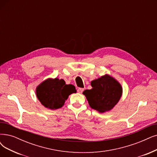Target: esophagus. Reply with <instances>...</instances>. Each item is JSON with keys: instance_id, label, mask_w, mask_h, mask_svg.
Returning a JSON list of instances; mask_svg holds the SVG:
<instances>
[{"instance_id": "obj_1", "label": "esophagus", "mask_w": 157, "mask_h": 157, "mask_svg": "<svg viewBox=\"0 0 157 157\" xmlns=\"http://www.w3.org/2000/svg\"><path fill=\"white\" fill-rule=\"evenodd\" d=\"M84 91V88H81V87H79L77 90V92L79 93H82Z\"/></svg>"}]
</instances>
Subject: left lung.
<instances>
[{"instance_id":"1","label":"left lung","mask_w":157,"mask_h":157,"mask_svg":"<svg viewBox=\"0 0 157 157\" xmlns=\"http://www.w3.org/2000/svg\"><path fill=\"white\" fill-rule=\"evenodd\" d=\"M93 88L83 92L92 109L104 113L111 109L120 100L122 89L116 80L108 75L91 82Z\"/></svg>"}]
</instances>
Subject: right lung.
I'll return each instance as SVG.
<instances>
[{
	"instance_id": "1",
	"label": "right lung",
	"mask_w": 157,
	"mask_h": 157,
	"mask_svg": "<svg viewBox=\"0 0 157 157\" xmlns=\"http://www.w3.org/2000/svg\"><path fill=\"white\" fill-rule=\"evenodd\" d=\"M76 92L72 84H66L62 79H48L36 88V96L46 108L51 109L62 107L68 96Z\"/></svg>"
}]
</instances>
